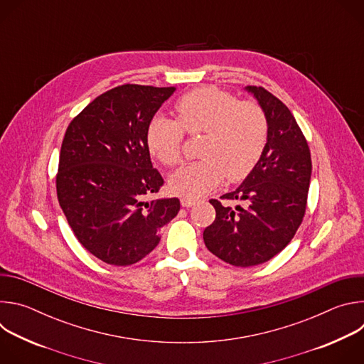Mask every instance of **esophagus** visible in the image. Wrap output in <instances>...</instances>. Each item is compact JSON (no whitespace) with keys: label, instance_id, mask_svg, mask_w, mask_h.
I'll use <instances>...</instances> for the list:
<instances>
[{"label":"esophagus","instance_id":"esophagus-1","mask_svg":"<svg viewBox=\"0 0 364 364\" xmlns=\"http://www.w3.org/2000/svg\"><path fill=\"white\" fill-rule=\"evenodd\" d=\"M180 201H181L183 207H191L193 204H196V200L194 198H188V197H181Z\"/></svg>","mask_w":364,"mask_h":364}]
</instances>
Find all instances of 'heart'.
Returning a JSON list of instances; mask_svg holds the SVG:
<instances>
[{
  "label": "heart",
  "instance_id": "heart-1",
  "mask_svg": "<svg viewBox=\"0 0 364 364\" xmlns=\"http://www.w3.org/2000/svg\"><path fill=\"white\" fill-rule=\"evenodd\" d=\"M178 122L164 115L154 117L145 132L146 148L161 164L181 160L184 131L201 134L203 160L186 164L170 177L171 190L198 198L230 181L243 180L261 160L268 141V119L255 102H239L218 87H200L176 103Z\"/></svg>",
  "mask_w": 364,
  "mask_h": 364
}]
</instances>
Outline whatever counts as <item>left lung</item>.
<instances>
[{"label": "left lung", "mask_w": 364, "mask_h": 364, "mask_svg": "<svg viewBox=\"0 0 364 364\" xmlns=\"http://www.w3.org/2000/svg\"><path fill=\"white\" fill-rule=\"evenodd\" d=\"M268 119V141L256 167L243 183L212 198L215 222L203 232L213 255L235 267H255L278 255L298 230L311 181V154L294 115L264 87L246 86Z\"/></svg>", "instance_id": "1"}]
</instances>
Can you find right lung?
<instances>
[{
  "label": "right lung",
  "instance_id": "obj_1",
  "mask_svg": "<svg viewBox=\"0 0 364 364\" xmlns=\"http://www.w3.org/2000/svg\"><path fill=\"white\" fill-rule=\"evenodd\" d=\"M176 87L122 85L102 93L66 129L56 177L62 210L80 245L109 265L136 264L160 243L180 200L149 198L164 180L145 132Z\"/></svg>",
  "mask_w": 364,
  "mask_h": 364
}]
</instances>
